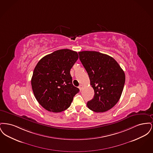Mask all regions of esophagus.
I'll use <instances>...</instances> for the list:
<instances>
[{
	"mask_svg": "<svg viewBox=\"0 0 153 153\" xmlns=\"http://www.w3.org/2000/svg\"><path fill=\"white\" fill-rule=\"evenodd\" d=\"M82 88H83V85H79V88L80 89V91H81V90H82Z\"/></svg>",
	"mask_w": 153,
	"mask_h": 153,
	"instance_id": "1",
	"label": "esophagus"
}]
</instances>
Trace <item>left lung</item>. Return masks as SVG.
Listing matches in <instances>:
<instances>
[{
    "label": "left lung",
    "instance_id": "8db88e82",
    "mask_svg": "<svg viewBox=\"0 0 153 153\" xmlns=\"http://www.w3.org/2000/svg\"><path fill=\"white\" fill-rule=\"evenodd\" d=\"M80 61L94 88V98L87 102L89 109L104 112L114 107L122 94L125 74L117 61L108 55L95 51L79 52Z\"/></svg>",
    "mask_w": 153,
    "mask_h": 153
}]
</instances>
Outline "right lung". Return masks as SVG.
I'll use <instances>...</instances> for the list:
<instances>
[{"label": "right lung", "mask_w": 153, "mask_h": 153, "mask_svg": "<svg viewBox=\"0 0 153 153\" xmlns=\"http://www.w3.org/2000/svg\"><path fill=\"white\" fill-rule=\"evenodd\" d=\"M79 58L76 51L61 49L41 58L34 68L31 87L36 100L50 112L68 108L79 92L73 86L71 69Z\"/></svg>", "instance_id": "obj_1"}]
</instances>
